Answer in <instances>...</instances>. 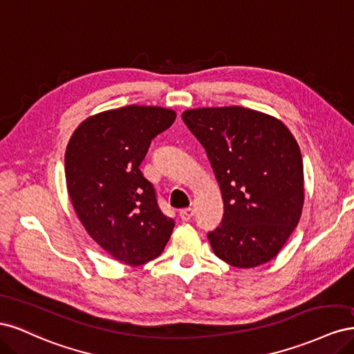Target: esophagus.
I'll list each match as a JSON object with an SVG mask.
<instances>
[{"label":"esophagus","mask_w":354,"mask_h":354,"mask_svg":"<svg viewBox=\"0 0 354 354\" xmlns=\"http://www.w3.org/2000/svg\"><path fill=\"white\" fill-rule=\"evenodd\" d=\"M192 217H194V209L192 208H185L180 211V218L183 221H189Z\"/></svg>","instance_id":"34e87169"}]
</instances>
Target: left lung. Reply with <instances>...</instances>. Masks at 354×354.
<instances>
[{"instance_id": "1", "label": "left lung", "mask_w": 354, "mask_h": 354, "mask_svg": "<svg viewBox=\"0 0 354 354\" xmlns=\"http://www.w3.org/2000/svg\"><path fill=\"white\" fill-rule=\"evenodd\" d=\"M207 151L224 201L208 232L218 259L239 269L270 261L297 227L304 202L303 158L288 128L241 106L181 115Z\"/></svg>"}]
</instances>
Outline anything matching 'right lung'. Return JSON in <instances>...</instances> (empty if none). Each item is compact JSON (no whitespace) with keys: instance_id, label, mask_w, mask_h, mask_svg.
Wrapping results in <instances>:
<instances>
[{"instance_id":"add662e5","label":"right lung","mask_w":354,"mask_h":354,"mask_svg":"<svg viewBox=\"0 0 354 354\" xmlns=\"http://www.w3.org/2000/svg\"><path fill=\"white\" fill-rule=\"evenodd\" d=\"M174 121V111L130 104L85 120L68 143L72 205L90 236L118 261L142 266L156 259L173 233L174 220L160 211L140 164Z\"/></svg>"}]
</instances>
